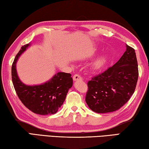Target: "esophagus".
<instances>
[{
    "mask_svg": "<svg viewBox=\"0 0 149 149\" xmlns=\"http://www.w3.org/2000/svg\"><path fill=\"white\" fill-rule=\"evenodd\" d=\"M73 80H74V81H76V80H81L82 77H80L79 74H76L73 76Z\"/></svg>",
    "mask_w": 149,
    "mask_h": 149,
    "instance_id": "34e87169",
    "label": "esophagus"
}]
</instances>
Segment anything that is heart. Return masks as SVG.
<instances>
[{"label": "heart", "mask_w": 149, "mask_h": 149, "mask_svg": "<svg viewBox=\"0 0 149 149\" xmlns=\"http://www.w3.org/2000/svg\"><path fill=\"white\" fill-rule=\"evenodd\" d=\"M104 63V58H100L97 59L94 64V67L95 69H99L100 68L102 65H103Z\"/></svg>", "instance_id": "1"}]
</instances>
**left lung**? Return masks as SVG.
<instances>
[{
    "label": "left lung",
    "instance_id": "obj_1",
    "mask_svg": "<svg viewBox=\"0 0 149 149\" xmlns=\"http://www.w3.org/2000/svg\"><path fill=\"white\" fill-rule=\"evenodd\" d=\"M126 52L112 67L88 82L85 101L96 113L120 109L135 92L139 77L135 49L127 45Z\"/></svg>",
    "mask_w": 149,
    "mask_h": 149
}]
</instances>
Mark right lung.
<instances>
[{
    "mask_svg": "<svg viewBox=\"0 0 149 149\" xmlns=\"http://www.w3.org/2000/svg\"><path fill=\"white\" fill-rule=\"evenodd\" d=\"M29 44L21 47L12 65V80L19 99L27 108L40 115H52L58 111L72 86L70 73L58 72L49 81L37 86H27L17 75L16 63Z\"/></svg>",
    "mask_w": 149,
    "mask_h": 149,
    "instance_id": "add662e5",
    "label": "right lung"
}]
</instances>
